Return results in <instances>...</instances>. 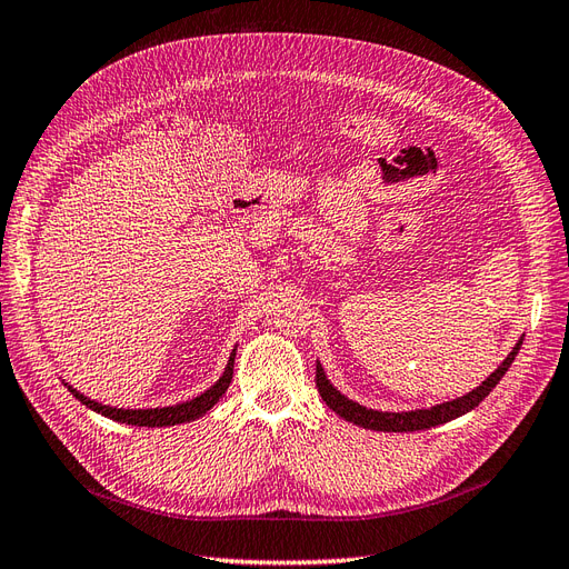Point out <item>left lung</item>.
I'll list each match as a JSON object with an SVG mask.
<instances>
[{
    "label": "left lung",
    "mask_w": 569,
    "mask_h": 569,
    "mask_svg": "<svg viewBox=\"0 0 569 569\" xmlns=\"http://www.w3.org/2000/svg\"><path fill=\"white\" fill-rule=\"evenodd\" d=\"M519 346H522V338L517 340V346L512 348V352L500 362V367L493 371V375L486 381H481V386H477L475 391H469L467 396L456 398V400L433 405V408H429V410H410V412L369 410V408H365V405L355 402V400H350V398L340 393L338 388L327 379V375H323V369H321L319 362H317V388H319V396L323 398V402H327L338 417L352 421V425H357V427L371 429V431H421V429L446 425V421L458 419L465 412L475 410L477 405L493 391L496 383L502 377H506V371L510 369L515 355L519 352Z\"/></svg>",
    "instance_id": "obj_1"
}]
</instances>
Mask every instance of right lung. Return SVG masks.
Segmentation results:
<instances>
[{
    "mask_svg": "<svg viewBox=\"0 0 569 569\" xmlns=\"http://www.w3.org/2000/svg\"><path fill=\"white\" fill-rule=\"evenodd\" d=\"M233 362H236V348L229 357V365H226L221 379L207 388V391L198 398L178 402V405H169V408H150V410H123V408H109V405H102L97 400H90L88 396L78 393L73 386H69V391L86 405V408L100 412L113 421H121V425H136V427H173V425H183V421H192L202 417L204 412H209L219 402V398L226 393L231 379H233Z\"/></svg>",
    "mask_w": 569,
    "mask_h": 569,
    "instance_id": "add662e5",
    "label": "right lung"
}]
</instances>
